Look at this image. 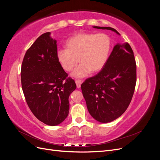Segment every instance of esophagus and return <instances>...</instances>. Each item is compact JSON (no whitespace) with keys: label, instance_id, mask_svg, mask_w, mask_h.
I'll return each mask as SVG.
<instances>
[{"label":"esophagus","instance_id":"34e87169","mask_svg":"<svg viewBox=\"0 0 160 160\" xmlns=\"http://www.w3.org/2000/svg\"><path fill=\"white\" fill-rule=\"evenodd\" d=\"M75 83L77 85V88H79L81 87V83H82V81L81 80H75Z\"/></svg>","mask_w":160,"mask_h":160}]
</instances>
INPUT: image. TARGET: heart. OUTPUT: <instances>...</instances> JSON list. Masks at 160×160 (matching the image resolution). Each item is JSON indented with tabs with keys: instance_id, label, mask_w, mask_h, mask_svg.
Instances as JSON below:
<instances>
[{
	"instance_id": "heart-1",
	"label": "heart",
	"mask_w": 160,
	"mask_h": 160,
	"mask_svg": "<svg viewBox=\"0 0 160 160\" xmlns=\"http://www.w3.org/2000/svg\"><path fill=\"white\" fill-rule=\"evenodd\" d=\"M67 49L57 51V58L61 67L71 72L81 62L72 73L75 78H83L90 72H98L107 61L111 49V40L105 33H77L66 42Z\"/></svg>"
}]
</instances>
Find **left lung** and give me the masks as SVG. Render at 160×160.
<instances>
[{"label": "left lung", "instance_id": "8db88e82", "mask_svg": "<svg viewBox=\"0 0 160 160\" xmlns=\"http://www.w3.org/2000/svg\"><path fill=\"white\" fill-rule=\"evenodd\" d=\"M98 29L115 28L93 27ZM136 83V63L132 47L128 42L115 45L103 69L81 85L90 115L101 123L119 118L132 101Z\"/></svg>", "mask_w": 160, "mask_h": 160}]
</instances>
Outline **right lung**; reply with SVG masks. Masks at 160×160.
Returning a JSON list of instances; mask_svg holds the SVG:
<instances>
[{
	"instance_id": "right-lung-1",
	"label": "right lung",
	"mask_w": 160,
	"mask_h": 160,
	"mask_svg": "<svg viewBox=\"0 0 160 160\" xmlns=\"http://www.w3.org/2000/svg\"><path fill=\"white\" fill-rule=\"evenodd\" d=\"M57 51V41L51 38V32L42 34L27 51L21 72L28 108L38 120L51 126L67 118L69 97L77 88L60 65Z\"/></svg>"
}]
</instances>
